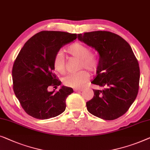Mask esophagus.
<instances>
[{"instance_id": "obj_1", "label": "esophagus", "mask_w": 150, "mask_h": 150, "mask_svg": "<svg viewBox=\"0 0 150 150\" xmlns=\"http://www.w3.org/2000/svg\"><path fill=\"white\" fill-rule=\"evenodd\" d=\"M74 91H76V92H81V91H83V88H75Z\"/></svg>"}]
</instances>
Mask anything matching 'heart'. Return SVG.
<instances>
[{
    "label": "heart",
    "instance_id": "b5f03b06",
    "mask_svg": "<svg viewBox=\"0 0 150 150\" xmlns=\"http://www.w3.org/2000/svg\"><path fill=\"white\" fill-rule=\"evenodd\" d=\"M71 57L80 59L79 68H86L91 71H96L99 64V59L94 53H90V49L83 43L76 42L71 44L66 50ZM53 68L57 72L64 74L66 71V63L62 54H56L53 59ZM89 79V74L85 70L77 73L70 74L64 79L65 85L74 88H80Z\"/></svg>",
    "mask_w": 150,
    "mask_h": 150
}]
</instances>
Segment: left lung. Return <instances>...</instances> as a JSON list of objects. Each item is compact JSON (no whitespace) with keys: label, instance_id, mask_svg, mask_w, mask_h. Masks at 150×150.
Here are the masks:
<instances>
[{"label":"left lung","instance_id":"8db88e82","mask_svg":"<svg viewBox=\"0 0 150 150\" xmlns=\"http://www.w3.org/2000/svg\"><path fill=\"white\" fill-rule=\"evenodd\" d=\"M78 39L98 52L96 76L91 83L101 89L86 102L91 114L106 120L119 118L128 111L139 91L140 70L129 43L118 34L95 31L78 34Z\"/></svg>","mask_w":150,"mask_h":150}]
</instances>
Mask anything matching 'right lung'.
<instances>
[{
    "instance_id": "add662e5",
    "label": "right lung",
    "mask_w": 150,
    "mask_h": 150,
    "mask_svg": "<svg viewBox=\"0 0 150 150\" xmlns=\"http://www.w3.org/2000/svg\"><path fill=\"white\" fill-rule=\"evenodd\" d=\"M76 38V34L42 31L30 38L19 51L13 66V87L21 107L33 118L46 120L66 110V98L74 92L72 88L62 86L57 92H50L48 88L61 85L53 73L54 57Z\"/></svg>"
}]
</instances>
